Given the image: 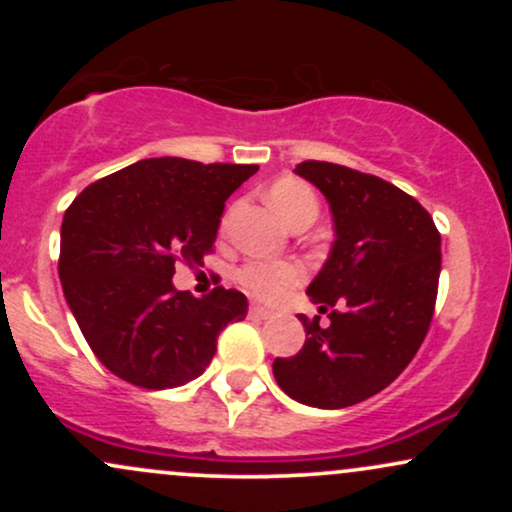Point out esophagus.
I'll list each match as a JSON object with an SVG mask.
<instances>
[{"label": "esophagus", "mask_w": 512, "mask_h": 512, "mask_svg": "<svg viewBox=\"0 0 512 512\" xmlns=\"http://www.w3.org/2000/svg\"><path fill=\"white\" fill-rule=\"evenodd\" d=\"M248 315L255 317V320H269V317H272V310L262 308V305H250Z\"/></svg>", "instance_id": "esophagus-1"}]
</instances>
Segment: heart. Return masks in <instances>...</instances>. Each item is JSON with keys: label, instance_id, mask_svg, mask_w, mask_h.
Returning a JSON list of instances; mask_svg holds the SVG:
<instances>
[{"label": "heart", "instance_id": "heart-1", "mask_svg": "<svg viewBox=\"0 0 512 512\" xmlns=\"http://www.w3.org/2000/svg\"><path fill=\"white\" fill-rule=\"evenodd\" d=\"M269 204L276 209L286 223L298 219V216L315 211L317 214V199L308 185L301 180L284 178L274 182L269 190ZM303 267L291 260H252L238 269V284L245 291L260 301H281L291 289H296L303 281Z\"/></svg>", "mask_w": 512, "mask_h": 512}]
</instances>
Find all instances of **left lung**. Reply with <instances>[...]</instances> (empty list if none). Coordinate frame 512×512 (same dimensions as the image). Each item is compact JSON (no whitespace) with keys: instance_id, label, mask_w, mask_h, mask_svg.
I'll use <instances>...</instances> for the list:
<instances>
[{"instance_id":"1","label":"left lung","mask_w":512,"mask_h":512,"mask_svg":"<svg viewBox=\"0 0 512 512\" xmlns=\"http://www.w3.org/2000/svg\"><path fill=\"white\" fill-rule=\"evenodd\" d=\"M296 173L325 195L334 219L330 257L305 291L330 327L298 315L303 349L272 368L296 402L342 409L385 390L419 351L436 308L440 233L383 178L325 161L298 163Z\"/></svg>"}]
</instances>
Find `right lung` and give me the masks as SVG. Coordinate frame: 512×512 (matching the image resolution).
<instances>
[{"mask_svg": "<svg viewBox=\"0 0 512 512\" xmlns=\"http://www.w3.org/2000/svg\"><path fill=\"white\" fill-rule=\"evenodd\" d=\"M257 166L146 158L88 185L64 211L60 281L81 334L110 373L146 390L195 380L248 298L175 291V262H202L226 199Z\"/></svg>", "mask_w": 512, "mask_h": 512, "instance_id": "1", "label": "right lung"}]
</instances>
